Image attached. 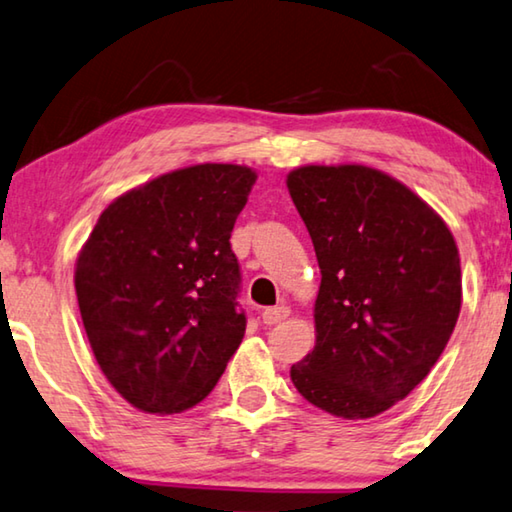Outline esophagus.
Wrapping results in <instances>:
<instances>
[{"label": "esophagus", "instance_id": "1", "mask_svg": "<svg viewBox=\"0 0 512 512\" xmlns=\"http://www.w3.org/2000/svg\"><path fill=\"white\" fill-rule=\"evenodd\" d=\"M287 316H289V307H285V305L266 307V310L262 312V321L266 323V326H275V323L285 321Z\"/></svg>", "mask_w": 512, "mask_h": 512}]
</instances>
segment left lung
<instances>
[{"label": "left lung", "mask_w": 512, "mask_h": 512, "mask_svg": "<svg viewBox=\"0 0 512 512\" xmlns=\"http://www.w3.org/2000/svg\"><path fill=\"white\" fill-rule=\"evenodd\" d=\"M287 189L321 269L316 344L291 367V383L330 415L376 417L428 376L456 328L458 246L383 170L300 166Z\"/></svg>", "instance_id": "1"}]
</instances>
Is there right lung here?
Listing matches in <instances>:
<instances>
[{
  "mask_svg": "<svg viewBox=\"0 0 512 512\" xmlns=\"http://www.w3.org/2000/svg\"><path fill=\"white\" fill-rule=\"evenodd\" d=\"M257 173L198 164L123 193L79 250L77 303L93 355L134 408L198 405L237 351L239 262L232 227Z\"/></svg>",
  "mask_w": 512,
  "mask_h": 512,
  "instance_id": "obj_1",
  "label": "right lung"
}]
</instances>
